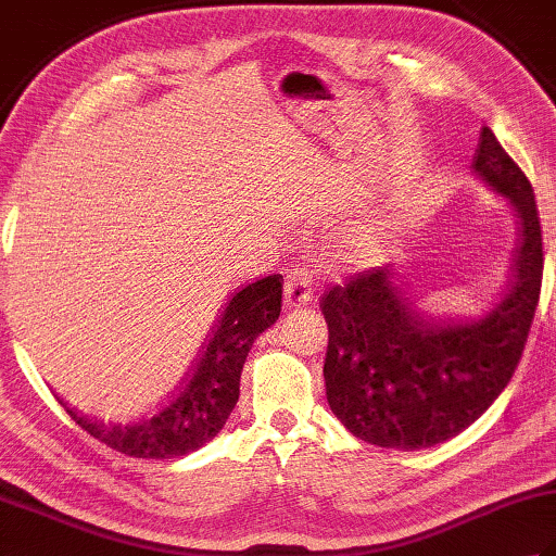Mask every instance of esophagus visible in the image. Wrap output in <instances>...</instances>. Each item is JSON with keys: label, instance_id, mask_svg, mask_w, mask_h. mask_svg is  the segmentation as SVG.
<instances>
[{"label": "esophagus", "instance_id": "obj_1", "mask_svg": "<svg viewBox=\"0 0 556 556\" xmlns=\"http://www.w3.org/2000/svg\"><path fill=\"white\" fill-rule=\"evenodd\" d=\"M313 303V277L305 267L291 269L285 281V305L289 311Z\"/></svg>", "mask_w": 556, "mask_h": 556}]
</instances>
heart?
<instances>
[{"label":"heart","mask_w":556,"mask_h":556,"mask_svg":"<svg viewBox=\"0 0 556 556\" xmlns=\"http://www.w3.org/2000/svg\"><path fill=\"white\" fill-rule=\"evenodd\" d=\"M375 239H377V227L372 219L356 222L346 231V245L356 248V251H365V248H370L375 243Z\"/></svg>","instance_id":"b5f03b06"}]
</instances>
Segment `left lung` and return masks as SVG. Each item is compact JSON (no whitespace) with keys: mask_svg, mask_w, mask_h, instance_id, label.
Masks as SVG:
<instances>
[{"mask_svg":"<svg viewBox=\"0 0 556 556\" xmlns=\"http://www.w3.org/2000/svg\"><path fill=\"white\" fill-rule=\"evenodd\" d=\"M473 172L509 200L521 231L497 303L480 313L432 311L389 267L323 296L327 404L363 442L418 452L452 440L492 406L521 361L542 285L535 193L488 126Z\"/></svg>","mask_w":556,"mask_h":556,"instance_id":"obj_1","label":"left lung"}]
</instances>
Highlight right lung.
<instances>
[{
	"label": "right lung",
	"mask_w": 556,
	"mask_h": 556,
	"mask_svg": "<svg viewBox=\"0 0 556 556\" xmlns=\"http://www.w3.org/2000/svg\"><path fill=\"white\" fill-rule=\"evenodd\" d=\"M281 275L243 287L224 308L191 370L157 408L136 422H104L66 408L90 437L136 458H176L215 440L239 401L241 370L253 341L281 313Z\"/></svg>",
	"instance_id": "add662e5"
}]
</instances>
